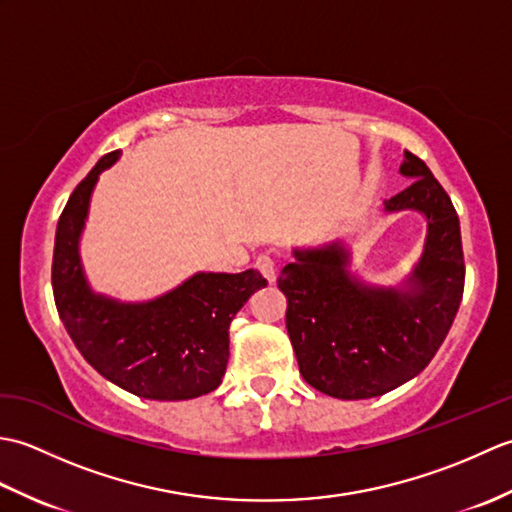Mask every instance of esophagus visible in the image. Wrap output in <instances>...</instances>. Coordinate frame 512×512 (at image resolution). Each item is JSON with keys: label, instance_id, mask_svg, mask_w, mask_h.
Segmentation results:
<instances>
[{"label": "esophagus", "instance_id": "esophagus-1", "mask_svg": "<svg viewBox=\"0 0 512 512\" xmlns=\"http://www.w3.org/2000/svg\"><path fill=\"white\" fill-rule=\"evenodd\" d=\"M255 268L270 281V284H273V281H275V273H277V262H275L273 255H270V253H262V255H259V257L255 259Z\"/></svg>", "mask_w": 512, "mask_h": 512}]
</instances>
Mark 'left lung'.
<instances>
[{
	"label": "left lung",
	"instance_id": "left-lung-1",
	"mask_svg": "<svg viewBox=\"0 0 512 512\" xmlns=\"http://www.w3.org/2000/svg\"><path fill=\"white\" fill-rule=\"evenodd\" d=\"M400 173L413 182L385 211L427 217V239L409 288L365 286L347 270L341 242L295 250L277 279L288 299L286 328L299 372L321 394L363 400L418 376L440 350L464 292L460 220L424 162L405 151Z\"/></svg>",
	"mask_w": 512,
	"mask_h": 512
}]
</instances>
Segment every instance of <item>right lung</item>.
Here are the masks:
<instances>
[{
    "mask_svg": "<svg viewBox=\"0 0 512 512\" xmlns=\"http://www.w3.org/2000/svg\"><path fill=\"white\" fill-rule=\"evenodd\" d=\"M121 151L105 154L72 191L59 217L52 292L59 317L96 372L129 394L189 400L217 389L228 363V328L248 297L266 286L257 270L198 273L147 303L94 295L85 281L79 237L99 173Z\"/></svg>",
    "mask_w": 512,
    "mask_h": 512,
    "instance_id": "right-lung-1",
    "label": "right lung"
}]
</instances>
